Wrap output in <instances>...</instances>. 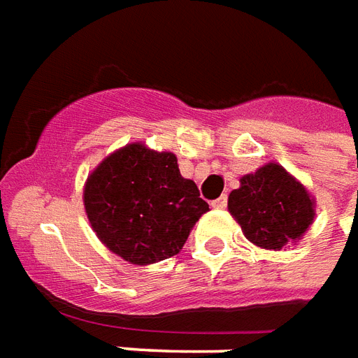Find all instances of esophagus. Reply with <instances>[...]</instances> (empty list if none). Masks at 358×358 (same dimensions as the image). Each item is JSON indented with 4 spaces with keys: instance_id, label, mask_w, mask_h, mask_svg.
I'll return each instance as SVG.
<instances>
[{
    "instance_id": "34e87169",
    "label": "esophagus",
    "mask_w": 358,
    "mask_h": 358,
    "mask_svg": "<svg viewBox=\"0 0 358 358\" xmlns=\"http://www.w3.org/2000/svg\"><path fill=\"white\" fill-rule=\"evenodd\" d=\"M226 206H227L226 195H222V197H218L216 201H213V208H218V210H222V208H226Z\"/></svg>"
}]
</instances>
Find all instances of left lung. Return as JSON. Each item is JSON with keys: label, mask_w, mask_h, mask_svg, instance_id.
<instances>
[{"label": "left lung", "mask_w": 358, "mask_h": 358, "mask_svg": "<svg viewBox=\"0 0 358 358\" xmlns=\"http://www.w3.org/2000/svg\"><path fill=\"white\" fill-rule=\"evenodd\" d=\"M239 182L229 193L227 210L252 245L266 250L287 248L313 224L315 197L279 163H266Z\"/></svg>", "instance_id": "1"}]
</instances>
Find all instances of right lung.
Returning a JSON list of instances; mask_svg holds the SVG:
<instances>
[{
  "instance_id": "right-lung-1",
  "label": "right lung",
  "mask_w": 358,
  "mask_h": 358,
  "mask_svg": "<svg viewBox=\"0 0 358 358\" xmlns=\"http://www.w3.org/2000/svg\"><path fill=\"white\" fill-rule=\"evenodd\" d=\"M83 205L100 243L125 262L150 266L182 250L208 210L172 152L142 142L119 148L87 176Z\"/></svg>"
}]
</instances>
